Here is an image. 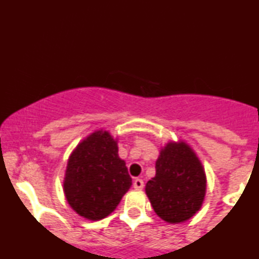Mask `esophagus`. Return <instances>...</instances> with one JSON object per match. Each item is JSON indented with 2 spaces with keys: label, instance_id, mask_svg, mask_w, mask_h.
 <instances>
[{
  "label": "esophagus",
  "instance_id": "1",
  "mask_svg": "<svg viewBox=\"0 0 259 259\" xmlns=\"http://www.w3.org/2000/svg\"><path fill=\"white\" fill-rule=\"evenodd\" d=\"M134 189H137V190H141V189H144V181L141 179H135L134 180Z\"/></svg>",
  "mask_w": 259,
  "mask_h": 259
}]
</instances>
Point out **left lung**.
<instances>
[{"label": "left lung", "instance_id": "8db88e82", "mask_svg": "<svg viewBox=\"0 0 259 259\" xmlns=\"http://www.w3.org/2000/svg\"><path fill=\"white\" fill-rule=\"evenodd\" d=\"M156 175L145 192L157 216L168 223L185 222L201 208L206 175L195 151L184 141L167 143L156 160Z\"/></svg>", "mask_w": 259, "mask_h": 259}]
</instances>
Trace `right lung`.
I'll return each instance as SVG.
<instances>
[{"label": "right lung", "instance_id": "add662e5", "mask_svg": "<svg viewBox=\"0 0 259 259\" xmlns=\"http://www.w3.org/2000/svg\"><path fill=\"white\" fill-rule=\"evenodd\" d=\"M132 186L118 143L109 132L84 139L68 159L63 190L69 206L91 221L105 219Z\"/></svg>", "mask_w": 259, "mask_h": 259}]
</instances>
